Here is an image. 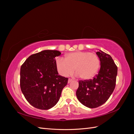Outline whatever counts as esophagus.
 <instances>
[{
    "instance_id": "34e87169",
    "label": "esophagus",
    "mask_w": 134,
    "mask_h": 134,
    "mask_svg": "<svg viewBox=\"0 0 134 134\" xmlns=\"http://www.w3.org/2000/svg\"><path fill=\"white\" fill-rule=\"evenodd\" d=\"M72 80V79H70V78L69 79H68V83H70Z\"/></svg>"
}]
</instances>
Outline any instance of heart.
Returning a JSON list of instances; mask_svg holds the SVG:
<instances>
[{
	"label": "heart",
	"mask_w": 134,
	"mask_h": 134,
	"mask_svg": "<svg viewBox=\"0 0 134 134\" xmlns=\"http://www.w3.org/2000/svg\"><path fill=\"white\" fill-rule=\"evenodd\" d=\"M100 59L94 52L75 51L68 53L64 59L58 58L55 66L59 74L63 76L71 75L75 71L84 80L93 78L100 68Z\"/></svg>",
	"instance_id": "obj_1"
}]
</instances>
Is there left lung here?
<instances>
[{
	"label": "left lung",
	"instance_id": "8db88e82",
	"mask_svg": "<svg viewBox=\"0 0 134 134\" xmlns=\"http://www.w3.org/2000/svg\"><path fill=\"white\" fill-rule=\"evenodd\" d=\"M96 54L100 62L98 74L92 79L79 80L77 98L84 106L94 108L104 104L116 86L117 67L111 56L99 50Z\"/></svg>",
	"mask_w": 134,
	"mask_h": 134
}]
</instances>
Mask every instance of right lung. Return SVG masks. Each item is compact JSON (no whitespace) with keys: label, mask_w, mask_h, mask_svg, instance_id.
Instances as JSON below:
<instances>
[{"label":"right lung","mask_w":134,"mask_h":134,"mask_svg":"<svg viewBox=\"0 0 134 134\" xmlns=\"http://www.w3.org/2000/svg\"><path fill=\"white\" fill-rule=\"evenodd\" d=\"M56 50H44L32 54L22 65L20 87L30 104L40 109H48L58 103L68 78L59 75L55 57Z\"/></svg>","instance_id":"1"}]
</instances>
